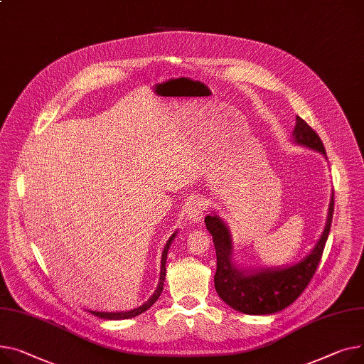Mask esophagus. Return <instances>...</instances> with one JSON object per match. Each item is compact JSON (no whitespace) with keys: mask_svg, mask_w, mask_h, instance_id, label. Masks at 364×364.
<instances>
[{"mask_svg":"<svg viewBox=\"0 0 364 364\" xmlns=\"http://www.w3.org/2000/svg\"><path fill=\"white\" fill-rule=\"evenodd\" d=\"M206 212V202L203 199H195L193 202L188 203V206L186 208V215L188 220L193 221H199L202 220V216Z\"/></svg>","mask_w":364,"mask_h":364,"instance_id":"esophagus-1","label":"esophagus"}]
</instances>
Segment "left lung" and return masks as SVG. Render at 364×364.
Segmentation results:
<instances>
[{"label": "left lung", "instance_id": "8db88e82", "mask_svg": "<svg viewBox=\"0 0 364 364\" xmlns=\"http://www.w3.org/2000/svg\"><path fill=\"white\" fill-rule=\"evenodd\" d=\"M293 140L301 146L321 152L326 156L323 143L303 118L296 117ZM333 215V193L331 196L325 230L314 249L301 262L278 269H241L232 262V241L225 223L218 215H208L205 224L213 238L216 250L215 289L230 307L246 314H271L288 307L304 291L316 272Z\"/></svg>", "mask_w": 364, "mask_h": 364}]
</instances>
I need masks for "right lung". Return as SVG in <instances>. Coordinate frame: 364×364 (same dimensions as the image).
Masks as SVG:
<instances>
[{"mask_svg": "<svg viewBox=\"0 0 364 364\" xmlns=\"http://www.w3.org/2000/svg\"><path fill=\"white\" fill-rule=\"evenodd\" d=\"M176 234L177 232H174L171 237H169V240L166 241V245H165V247H164V252H162V259H161V277H159V284H158V287H156V289H155V293L149 297V300L144 303V304H141L140 307H137V309H133V310H129V311H115V313H109V311H92L90 310V313L92 314H95V316H98V318H101V319H109V321H119V319H130V318H134V316H139L140 313H143V311H146L158 299H159V296H161V293H162V289H164V281H165V263H166V255H168V249H169V246H171V243H173V240H174V237H176Z\"/></svg>", "mask_w": 364, "mask_h": 364, "instance_id": "add662e5", "label": "right lung"}]
</instances>
